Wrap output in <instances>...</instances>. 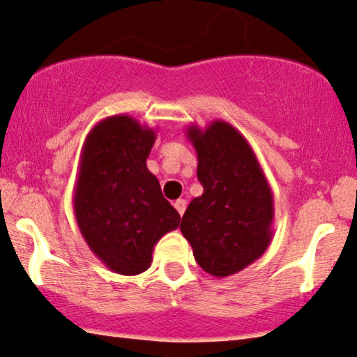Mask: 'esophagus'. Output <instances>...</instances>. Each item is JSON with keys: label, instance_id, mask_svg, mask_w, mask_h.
Masks as SVG:
<instances>
[{"label": "esophagus", "instance_id": "esophagus-1", "mask_svg": "<svg viewBox=\"0 0 357 357\" xmlns=\"http://www.w3.org/2000/svg\"><path fill=\"white\" fill-rule=\"evenodd\" d=\"M186 206H188V203H186V199H178L174 203V208H176V211H178L179 214H184V211H186Z\"/></svg>", "mask_w": 357, "mask_h": 357}]
</instances>
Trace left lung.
<instances>
[{
	"label": "left lung",
	"mask_w": 357,
	"mask_h": 357,
	"mask_svg": "<svg viewBox=\"0 0 357 357\" xmlns=\"http://www.w3.org/2000/svg\"><path fill=\"white\" fill-rule=\"evenodd\" d=\"M188 139L197 154L203 195L184 213L181 233L196 263L226 278L259 259L273 239V191L251 144L229 123L191 124Z\"/></svg>",
	"instance_id": "obj_1"
}]
</instances>
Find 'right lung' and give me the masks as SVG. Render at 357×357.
<instances>
[{
	"instance_id": "right-lung-1",
	"label": "right lung",
	"mask_w": 357,
	"mask_h": 357,
	"mask_svg": "<svg viewBox=\"0 0 357 357\" xmlns=\"http://www.w3.org/2000/svg\"><path fill=\"white\" fill-rule=\"evenodd\" d=\"M156 136L131 116L116 114L101 119L81 149L76 222L93 255L124 276L146 271L154 244L181 221L146 166Z\"/></svg>"
}]
</instances>
